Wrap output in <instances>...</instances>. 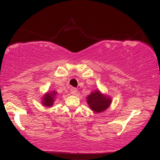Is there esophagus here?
<instances>
[{
	"label": "esophagus",
	"mask_w": 160,
	"mask_h": 160,
	"mask_svg": "<svg viewBox=\"0 0 160 160\" xmlns=\"http://www.w3.org/2000/svg\"><path fill=\"white\" fill-rule=\"evenodd\" d=\"M77 92H78V90H77V89L76 88H74V87H72L71 89V94H73V95H75L77 93Z\"/></svg>",
	"instance_id": "esophagus-1"
}]
</instances>
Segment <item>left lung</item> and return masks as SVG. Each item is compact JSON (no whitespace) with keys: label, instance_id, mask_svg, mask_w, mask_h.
Listing matches in <instances>:
<instances>
[{"label":"left lung","instance_id":"left-lung-1","mask_svg":"<svg viewBox=\"0 0 160 160\" xmlns=\"http://www.w3.org/2000/svg\"><path fill=\"white\" fill-rule=\"evenodd\" d=\"M88 105L95 113H102L111 105L112 98L109 95L103 94L99 89H96L86 97Z\"/></svg>","mask_w":160,"mask_h":160}]
</instances>
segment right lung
I'll return each instance as SVG.
<instances>
[{
    "mask_svg": "<svg viewBox=\"0 0 160 160\" xmlns=\"http://www.w3.org/2000/svg\"><path fill=\"white\" fill-rule=\"evenodd\" d=\"M57 92L56 91L52 92H47L43 95L41 99V104H43L44 107H52L54 104L55 99H56Z\"/></svg>",
    "mask_w": 160,
    "mask_h": 160,
    "instance_id": "right-lung-1",
    "label": "right lung"
}]
</instances>
